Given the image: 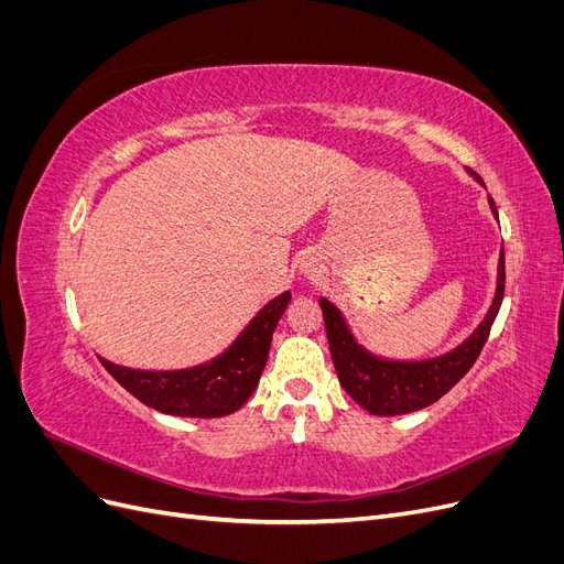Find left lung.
<instances>
[{"label": "left lung", "instance_id": "left-lung-1", "mask_svg": "<svg viewBox=\"0 0 564 564\" xmlns=\"http://www.w3.org/2000/svg\"><path fill=\"white\" fill-rule=\"evenodd\" d=\"M473 176L475 181L482 183L480 176L477 174ZM489 207L494 216H499L497 204H494L491 197H489ZM503 289H506V261L501 251L497 296H494L491 308L480 322V327H477L458 348L440 357H431V360H416V362L383 360V357L371 355L369 350H365L360 344H357L336 305L329 303L327 299H319L324 327H327V338H329L332 360H334L340 386L346 388V392L357 404L365 406L373 416L409 414V412H416V409L437 402L445 392H449L460 379L466 377L468 369L475 365L477 357H480L482 346L487 344V336L491 332V324L499 315Z\"/></svg>", "mask_w": 564, "mask_h": 564}]
</instances>
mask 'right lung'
Listing matches in <instances>:
<instances>
[{"label":"right lung","mask_w":564,"mask_h":564,"mask_svg":"<svg viewBox=\"0 0 564 564\" xmlns=\"http://www.w3.org/2000/svg\"><path fill=\"white\" fill-rule=\"evenodd\" d=\"M289 301H292L289 292L272 299L235 338V344L212 362L178 371L129 369L104 357L100 362L119 386L158 412L191 419L228 416L237 412L259 386L268 362L272 332Z\"/></svg>","instance_id":"1"}]
</instances>
